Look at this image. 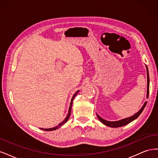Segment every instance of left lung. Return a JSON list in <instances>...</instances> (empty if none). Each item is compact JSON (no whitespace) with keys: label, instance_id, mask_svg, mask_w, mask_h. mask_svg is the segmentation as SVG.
<instances>
[{"label":"left lung","instance_id":"8db88e82","mask_svg":"<svg viewBox=\"0 0 158 158\" xmlns=\"http://www.w3.org/2000/svg\"><path fill=\"white\" fill-rule=\"evenodd\" d=\"M146 70H147V95H146V97L147 98H148V95H149V85H150V78H149V73H148V67L146 66ZM146 103L147 102H146L144 105H143V106L142 107V108L138 111V112H137L136 113H135V114H133L132 116L130 117H128V118H123L121 119L120 121H108L105 120V119L102 118L101 117H99L98 114L96 113L97 114V117L99 119V121H101L102 123H103L105 125H106L107 127H113V128H117V127H123L127 124L130 123L131 122L133 121L134 120H135L136 118H137L138 117V116L140 115V114L142 113V112L143 111V110H144V107L146 106Z\"/></svg>","mask_w":158,"mask_h":158}]
</instances>
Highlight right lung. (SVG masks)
Listing matches in <instances>:
<instances>
[{
	"instance_id": "add662e5",
	"label": "right lung",
	"mask_w": 158,
	"mask_h": 158,
	"mask_svg": "<svg viewBox=\"0 0 158 158\" xmlns=\"http://www.w3.org/2000/svg\"><path fill=\"white\" fill-rule=\"evenodd\" d=\"M79 92V90H78L77 92H76L74 95H73V98H72L71 99V102H70V107H69V113H68V114L67 116L66 117V118H64V120L63 121H62L60 124H59L58 126H56L55 127H53V128H41V129H43V130H44L45 131H55L56 130V129L60 128L61 126H63L64 124H65L66 122H67V121L69 120V118L70 117V113H71V109H72V106H73V100H74V98H75V96L76 95V94H77Z\"/></svg>"
}]
</instances>
